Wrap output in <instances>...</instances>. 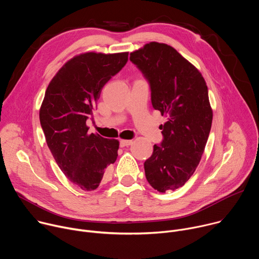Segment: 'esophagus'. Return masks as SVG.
Wrapping results in <instances>:
<instances>
[{
  "mask_svg": "<svg viewBox=\"0 0 259 259\" xmlns=\"http://www.w3.org/2000/svg\"><path fill=\"white\" fill-rule=\"evenodd\" d=\"M133 143L132 140H126V139H122L120 141V146L121 147H125V146H128V145H131Z\"/></svg>",
  "mask_w": 259,
  "mask_h": 259,
  "instance_id": "esophagus-1",
  "label": "esophagus"
}]
</instances>
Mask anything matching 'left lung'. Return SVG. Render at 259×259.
<instances>
[{
	"label": "left lung",
	"mask_w": 259,
	"mask_h": 259,
	"mask_svg": "<svg viewBox=\"0 0 259 259\" xmlns=\"http://www.w3.org/2000/svg\"><path fill=\"white\" fill-rule=\"evenodd\" d=\"M151 87L152 104L168 121L160 126L163 141L144 162L145 177L160 193L184 186L198 167L213 113L199 69L173 47L151 42L130 53Z\"/></svg>",
	"instance_id": "8db88e82"
}]
</instances>
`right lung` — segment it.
<instances>
[{
	"instance_id": "1",
	"label": "right lung",
	"mask_w": 259,
	"mask_h": 259,
	"mask_svg": "<svg viewBox=\"0 0 259 259\" xmlns=\"http://www.w3.org/2000/svg\"><path fill=\"white\" fill-rule=\"evenodd\" d=\"M128 61V52H86L69 59L48 85L40 108L46 142L64 175L83 191L98 188L118 157L119 141L88 133L86 121L103 86Z\"/></svg>"
}]
</instances>
